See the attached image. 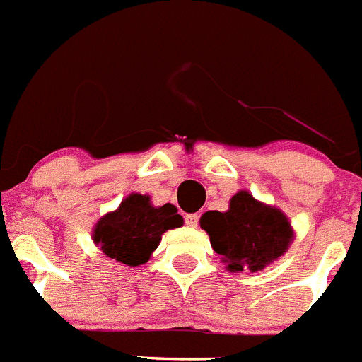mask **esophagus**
Wrapping results in <instances>:
<instances>
[{"mask_svg":"<svg viewBox=\"0 0 362 362\" xmlns=\"http://www.w3.org/2000/svg\"><path fill=\"white\" fill-rule=\"evenodd\" d=\"M185 223L188 225V227L195 228L197 225H199V216H197V214H186V216H185Z\"/></svg>","mask_w":362,"mask_h":362,"instance_id":"esophagus-1","label":"esophagus"}]
</instances>
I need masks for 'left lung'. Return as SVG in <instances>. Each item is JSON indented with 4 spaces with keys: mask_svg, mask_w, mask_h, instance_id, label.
Masks as SVG:
<instances>
[{
    "mask_svg": "<svg viewBox=\"0 0 362 362\" xmlns=\"http://www.w3.org/2000/svg\"><path fill=\"white\" fill-rule=\"evenodd\" d=\"M200 227L230 273L262 271L285 255L296 238L287 214L257 200L248 189L232 195L223 213H204Z\"/></svg>",
    "mask_w": 362,
    "mask_h": 362,
    "instance_id": "8db88e82",
    "label": "left lung"
}]
</instances>
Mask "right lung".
<instances>
[{
    "label": "right lung",
    "mask_w": 362,
    "mask_h": 362,
    "mask_svg": "<svg viewBox=\"0 0 362 362\" xmlns=\"http://www.w3.org/2000/svg\"><path fill=\"white\" fill-rule=\"evenodd\" d=\"M181 225L182 216L173 204L155 207L149 195L130 193L96 221L93 243L109 259L137 267L148 262L167 230Z\"/></svg>",
    "instance_id": "1"
}]
</instances>
